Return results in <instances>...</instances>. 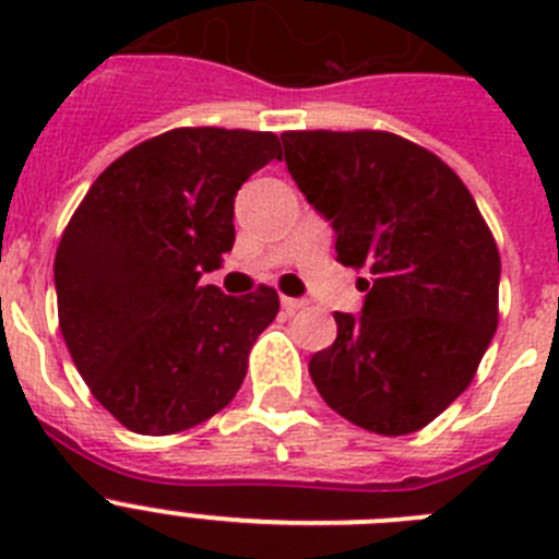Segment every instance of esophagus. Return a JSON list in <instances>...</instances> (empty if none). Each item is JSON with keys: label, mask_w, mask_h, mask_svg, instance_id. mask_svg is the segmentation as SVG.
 <instances>
[{"label": "esophagus", "mask_w": 559, "mask_h": 559, "mask_svg": "<svg viewBox=\"0 0 559 559\" xmlns=\"http://www.w3.org/2000/svg\"><path fill=\"white\" fill-rule=\"evenodd\" d=\"M305 299H294V296H283V308L288 310V313H296V310H302L305 308Z\"/></svg>", "instance_id": "esophagus-1"}]
</instances>
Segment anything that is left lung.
Here are the masks:
<instances>
[{"label":"left lung","instance_id":"obj_1","mask_svg":"<svg viewBox=\"0 0 559 559\" xmlns=\"http://www.w3.org/2000/svg\"><path fill=\"white\" fill-rule=\"evenodd\" d=\"M288 173L367 271L364 313L310 358L333 412L383 437L426 428L471 386L498 328L501 257L471 190L389 131H285ZM283 159V156H280Z\"/></svg>","mask_w":559,"mask_h":559}]
</instances>
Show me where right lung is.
<instances>
[{
  "label": "right lung",
  "mask_w": 559,
  "mask_h": 559,
  "mask_svg": "<svg viewBox=\"0 0 559 559\" xmlns=\"http://www.w3.org/2000/svg\"><path fill=\"white\" fill-rule=\"evenodd\" d=\"M280 159L271 131L173 128L111 162L56 251L58 328L88 392L133 433L165 437L229 406L280 313L260 285H201L235 243V195Z\"/></svg>",
  "instance_id": "right-lung-1"
}]
</instances>
